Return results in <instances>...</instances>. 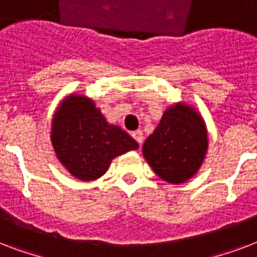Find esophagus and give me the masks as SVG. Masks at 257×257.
<instances>
[{"label": "esophagus", "mask_w": 257, "mask_h": 257, "mask_svg": "<svg viewBox=\"0 0 257 257\" xmlns=\"http://www.w3.org/2000/svg\"><path fill=\"white\" fill-rule=\"evenodd\" d=\"M133 138L135 139V141H137V142L139 143V145H141V143L143 142V133L141 130H137V131H134V133H133Z\"/></svg>", "instance_id": "1"}]
</instances>
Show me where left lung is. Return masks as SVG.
Instances as JSON below:
<instances>
[{
    "label": "left lung",
    "instance_id": "obj_1",
    "mask_svg": "<svg viewBox=\"0 0 257 257\" xmlns=\"http://www.w3.org/2000/svg\"><path fill=\"white\" fill-rule=\"evenodd\" d=\"M208 146L204 118L197 108L178 101L165 110L157 128L143 143L142 153L157 176L178 185L198 173Z\"/></svg>",
    "mask_w": 257,
    "mask_h": 257
}]
</instances>
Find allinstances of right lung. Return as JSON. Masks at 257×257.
Listing matches in <instances>:
<instances>
[{
    "label": "right lung",
    "mask_w": 257,
    "mask_h": 257,
    "mask_svg": "<svg viewBox=\"0 0 257 257\" xmlns=\"http://www.w3.org/2000/svg\"><path fill=\"white\" fill-rule=\"evenodd\" d=\"M51 142L63 166L80 181L97 180L116 157L138 149V142L107 122L91 97L69 93L52 118Z\"/></svg>",
    "instance_id": "add662e5"
}]
</instances>
